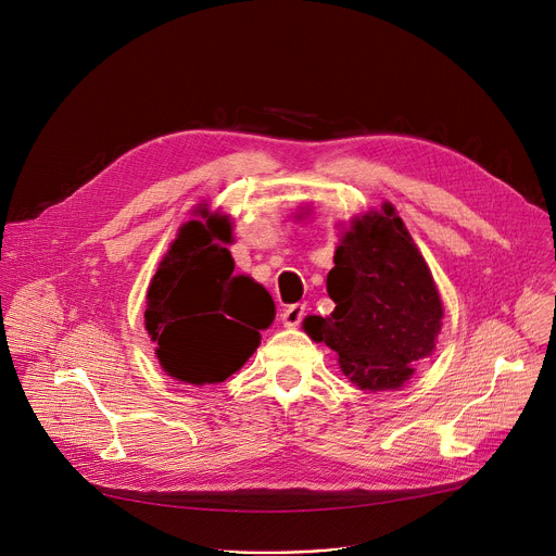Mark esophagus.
<instances>
[{"instance_id": "obj_1", "label": "esophagus", "mask_w": 556, "mask_h": 556, "mask_svg": "<svg viewBox=\"0 0 556 556\" xmlns=\"http://www.w3.org/2000/svg\"><path fill=\"white\" fill-rule=\"evenodd\" d=\"M304 317H306V306L304 304H292L283 311L281 321H283L286 328H296L301 321H304Z\"/></svg>"}]
</instances>
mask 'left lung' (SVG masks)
<instances>
[{
    "instance_id": "1",
    "label": "left lung",
    "mask_w": 556,
    "mask_h": 556,
    "mask_svg": "<svg viewBox=\"0 0 556 556\" xmlns=\"http://www.w3.org/2000/svg\"><path fill=\"white\" fill-rule=\"evenodd\" d=\"M326 286L334 311L308 317L304 330L337 352L343 375L362 390L401 388L434 352L441 296L390 204L350 222Z\"/></svg>"
}]
</instances>
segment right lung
<instances>
[{
	"label": "right lung",
	"mask_w": 556,
	"mask_h": 556,
	"mask_svg": "<svg viewBox=\"0 0 556 556\" xmlns=\"http://www.w3.org/2000/svg\"><path fill=\"white\" fill-rule=\"evenodd\" d=\"M197 213L201 219L179 228L148 286L143 321L166 375L204 386L248 362L275 319V301L257 281L232 275L228 217Z\"/></svg>",
	"instance_id": "obj_1"
}]
</instances>
